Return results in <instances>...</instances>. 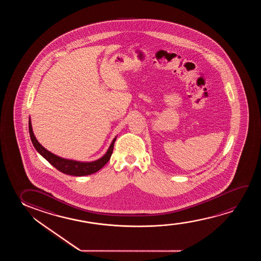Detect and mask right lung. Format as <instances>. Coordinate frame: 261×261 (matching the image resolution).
I'll return each mask as SVG.
<instances>
[{"label":"right lung","instance_id":"right-lung-1","mask_svg":"<svg viewBox=\"0 0 261 261\" xmlns=\"http://www.w3.org/2000/svg\"><path fill=\"white\" fill-rule=\"evenodd\" d=\"M29 135H30L33 145L35 147V149L38 151V153L41 156H43L50 165H53L54 168H57L59 171L62 172L64 174H67V175H75V176L92 175L93 173L99 171L100 168H103L104 166L107 164L108 161H110V159H111V154H112L113 148H114L115 141H116L117 136H115V138L112 140L111 145L109 147L106 153L104 154L102 157H100L96 161H79L60 157V156H57V155H55L53 152L46 150L37 141L36 136L34 135L30 117H29Z\"/></svg>","mask_w":261,"mask_h":261}]
</instances>
